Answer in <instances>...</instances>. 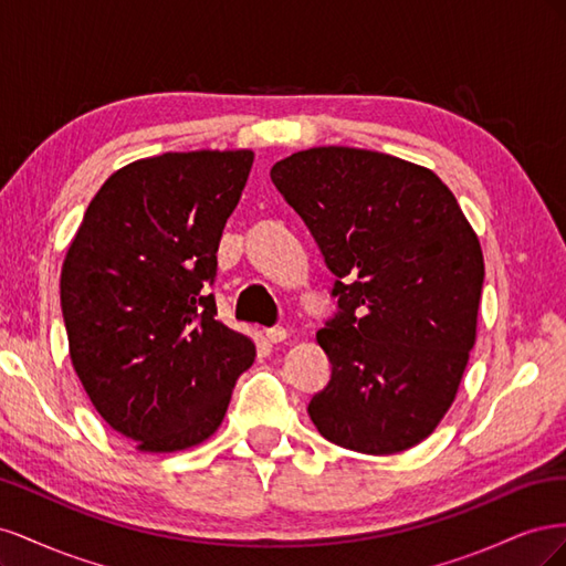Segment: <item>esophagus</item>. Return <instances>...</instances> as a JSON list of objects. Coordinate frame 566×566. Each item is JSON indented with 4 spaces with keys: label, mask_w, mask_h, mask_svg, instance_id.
<instances>
[{
    "label": "esophagus",
    "mask_w": 566,
    "mask_h": 566,
    "mask_svg": "<svg viewBox=\"0 0 566 566\" xmlns=\"http://www.w3.org/2000/svg\"><path fill=\"white\" fill-rule=\"evenodd\" d=\"M264 335L269 342H283L287 337V331L283 328V325H273V328L264 331Z\"/></svg>",
    "instance_id": "34e87169"
}]
</instances>
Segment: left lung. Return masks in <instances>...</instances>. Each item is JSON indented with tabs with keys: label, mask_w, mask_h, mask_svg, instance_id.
Returning <instances> with one entry per match:
<instances>
[{
	"label": "left lung",
	"mask_w": 566,
	"mask_h": 566,
	"mask_svg": "<svg viewBox=\"0 0 566 566\" xmlns=\"http://www.w3.org/2000/svg\"><path fill=\"white\" fill-rule=\"evenodd\" d=\"M335 273L337 312L316 333L331 380L310 418L337 447L389 455L447 416L476 337L479 238L432 169L321 146L271 167Z\"/></svg>",
	"instance_id": "obj_1"
}]
</instances>
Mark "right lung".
<instances>
[{
    "label": "right lung",
    "mask_w": 566,
    "mask_h": 566,
    "mask_svg": "<svg viewBox=\"0 0 566 566\" xmlns=\"http://www.w3.org/2000/svg\"><path fill=\"white\" fill-rule=\"evenodd\" d=\"M252 150L163 153L106 179L61 271V312L77 378L98 416L142 451L214 434L254 361L217 321L208 285L245 188Z\"/></svg>",
    "instance_id": "add662e5"
}]
</instances>
